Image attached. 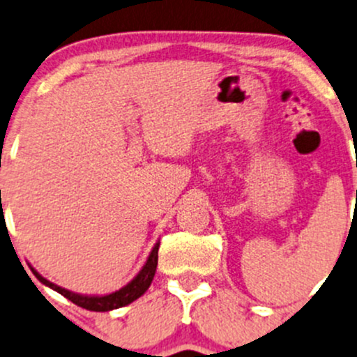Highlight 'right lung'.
Masks as SVG:
<instances>
[{
  "mask_svg": "<svg viewBox=\"0 0 357 357\" xmlns=\"http://www.w3.org/2000/svg\"><path fill=\"white\" fill-rule=\"evenodd\" d=\"M158 247H160V242H157L155 245H153L149 259H146V262L143 264V268L139 269L138 275H136L135 278L128 283V285H124L122 289L112 291V294H107V295L75 294V291L62 289V287L55 285V283H52L50 280H46L45 276L39 275V273L36 271L32 266H29V268H31V271L34 273V276L43 283V285L50 287V289H53L55 291H59V294H62L63 297L68 298L70 302H74V304L79 305V307H84V309H88V311L103 312V311H112V309L124 307V305L135 302L136 298H139L146 290H149V287L152 285V280H153V276H155V271H157Z\"/></svg>",
  "mask_w": 357,
  "mask_h": 357,
  "instance_id": "right-lung-1",
  "label": "right lung"
}]
</instances>
